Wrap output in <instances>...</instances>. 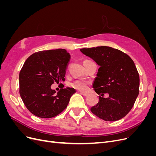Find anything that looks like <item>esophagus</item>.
Listing matches in <instances>:
<instances>
[{
  "label": "esophagus",
  "instance_id": "obj_1",
  "mask_svg": "<svg viewBox=\"0 0 156 156\" xmlns=\"http://www.w3.org/2000/svg\"><path fill=\"white\" fill-rule=\"evenodd\" d=\"M81 94L82 96H88V94H87L83 93V92H81Z\"/></svg>",
  "mask_w": 156,
  "mask_h": 156
}]
</instances>
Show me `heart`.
<instances>
[{
    "label": "heart",
    "instance_id": "heart-1",
    "mask_svg": "<svg viewBox=\"0 0 156 156\" xmlns=\"http://www.w3.org/2000/svg\"><path fill=\"white\" fill-rule=\"evenodd\" d=\"M91 83L84 80H77L72 83V87L81 92H87L89 90Z\"/></svg>",
    "mask_w": 156,
    "mask_h": 156
}]
</instances>
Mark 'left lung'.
<instances>
[{
  "instance_id": "8db88e82",
  "label": "left lung",
  "mask_w": 156,
  "mask_h": 156,
  "mask_svg": "<svg viewBox=\"0 0 156 156\" xmlns=\"http://www.w3.org/2000/svg\"><path fill=\"white\" fill-rule=\"evenodd\" d=\"M80 51L100 66L92 87L100 96L91 112L105 121L124 118L139 95V75L133 60L122 51L107 46ZM105 93L109 94L106 98L103 96Z\"/></svg>"
}]
</instances>
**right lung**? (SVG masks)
<instances>
[{
  "mask_svg": "<svg viewBox=\"0 0 156 156\" xmlns=\"http://www.w3.org/2000/svg\"><path fill=\"white\" fill-rule=\"evenodd\" d=\"M69 58L66 50L57 49L37 52L26 60L19 76L20 94L27 109L34 115L50 119L66 108L75 90L62 88L56 93L51 86L65 81Z\"/></svg>",
  "mask_w": 156,
  "mask_h": 156,
  "instance_id": "1",
  "label": "right lung"
}]
</instances>
